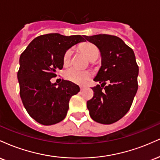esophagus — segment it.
I'll return each instance as SVG.
<instances>
[{
  "label": "esophagus",
  "mask_w": 160,
  "mask_h": 160,
  "mask_svg": "<svg viewBox=\"0 0 160 160\" xmlns=\"http://www.w3.org/2000/svg\"><path fill=\"white\" fill-rule=\"evenodd\" d=\"M84 88H85V87H84V86H80V90H82V89H83Z\"/></svg>",
  "instance_id": "esophagus-1"
}]
</instances>
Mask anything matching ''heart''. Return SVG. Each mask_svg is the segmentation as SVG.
I'll return each mask as SVG.
<instances>
[{
	"label": "heart",
	"instance_id": "obj_1",
	"mask_svg": "<svg viewBox=\"0 0 160 160\" xmlns=\"http://www.w3.org/2000/svg\"><path fill=\"white\" fill-rule=\"evenodd\" d=\"M82 50L90 59L95 56H98V49L96 46L91 43H85L81 47ZM72 50L68 49L63 56V62L68 64L71 60ZM65 77L67 80L78 84H85L92 78V73L87 70L79 69L76 67H71L68 68L65 72Z\"/></svg>",
	"mask_w": 160,
	"mask_h": 160
}]
</instances>
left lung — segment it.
Returning <instances> with one entry per match:
<instances>
[{
	"label": "left lung",
	"instance_id": "obj_1",
	"mask_svg": "<svg viewBox=\"0 0 160 160\" xmlns=\"http://www.w3.org/2000/svg\"><path fill=\"white\" fill-rule=\"evenodd\" d=\"M83 37L94 43L102 55V67L94 79L102 84L92 88L94 95L86 103L89 115L99 123H113L129 111L138 88L135 53L117 36ZM107 82L108 85L105 86Z\"/></svg>",
	"mask_w": 160,
	"mask_h": 160
}]
</instances>
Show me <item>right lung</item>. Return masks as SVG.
Segmentation results:
<instances>
[{"label":"right lung","mask_w":160,"mask_h":160,"mask_svg":"<svg viewBox=\"0 0 160 160\" xmlns=\"http://www.w3.org/2000/svg\"><path fill=\"white\" fill-rule=\"evenodd\" d=\"M84 41L80 35L43 34L34 38L20 56L17 73L20 97L30 117L39 123L50 126L65 118L70 98L78 94L80 87L65 80L56 86L50 79L63 68L66 50Z\"/></svg>","instance_id":"right-lung-1"}]
</instances>
